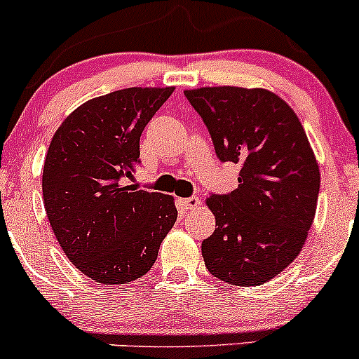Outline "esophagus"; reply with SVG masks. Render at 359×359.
<instances>
[{"instance_id": "1", "label": "esophagus", "mask_w": 359, "mask_h": 359, "mask_svg": "<svg viewBox=\"0 0 359 359\" xmlns=\"http://www.w3.org/2000/svg\"><path fill=\"white\" fill-rule=\"evenodd\" d=\"M179 204L182 205L185 211H191V209H196L197 205L201 204L199 197L192 196V197H185V199H179Z\"/></svg>"}]
</instances>
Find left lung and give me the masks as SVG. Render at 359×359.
<instances>
[{
    "instance_id": "1",
    "label": "left lung",
    "mask_w": 359,
    "mask_h": 359,
    "mask_svg": "<svg viewBox=\"0 0 359 359\" xmlns=\"http://www.w3.org/2000/svg\"><path fill=\"white\" fill-rule=\"evenodd\" d=\"M221 162L240 163L238 189L211 194L214 233L205 269L222 282L255 287L285 270L302 250L320 175L297 114L265 89L222 86L185 90Z\"/></svg>"
}]
</instances>
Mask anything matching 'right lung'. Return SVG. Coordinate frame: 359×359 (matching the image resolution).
Wrapping results in <instances>:
<instances>
[{"mask_svg":"<svg viewBox=\"0 0 359 359\" xmlns=\"http://www.w3.org/2000/svg\"><path fill=\"white\" fill-rule=\"evenodd\" d=\"M174 88H128L94 97L59 126L42 191L57 241L77 270L104 285L147 273L175 224L172 196L123 185L140 163V137Z\"/></svg>","mask_w":359,"mask_h":359,"instance_id":"1","label":"right lung"}]
</instances>
